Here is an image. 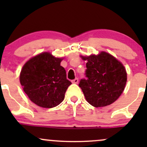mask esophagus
I'll return each mask as SVG.
<instances>
[{"mask_svg":"<svg viewBox=\"0 0 147 147\" xmlns=\"http://www.w3.org/2000/svg\"><path fill=\"white\" fill-rule=\"evenodd\" d=\"M78 82H79L78 78H75V79H73V80L72 81V84H77L78 83Z\"/></svg>","mask_w":147,"mask_h":147,"instance_id":"obj_1","label":"esophagus"}]
</instances>
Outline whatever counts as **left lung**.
I'll use <instances>...</instances> for the list:
<instances>
[{
	"instance_id": "obj_1",
	"label": "left lung",
	"mask_w": 147,
	"mask_h": 147,
	"mask_svg": "<svg viewBox=\"0 0 147 147\" xmlns=\"http://www.w3.org/2000/svg\"><path fill=\"white\" fill-rule=\"evenodd\" d=\"M86 63L87 79L79 86L86 100L94 107H104L115 102L122 95L127 81V73L122 62L108 52L80 55Z\"/></svg>"
}]
</instances>
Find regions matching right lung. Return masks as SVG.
<instances>
[{
  "label": "right lung",
  "mask_w": 147,
  "mask_h": 147,
  "mask_svg": "<svg viewBox=\"0 0 147 147\" xmlns=\"http://www.w3.org/2000/svg\"><path fill=\"white\" fill-rule=\"evenodd\" d=\"M64 58L55 57L49 52L32 57L23 65L19 80L28 98L37 106L51 109L63 102L72 83L61 65Z\"/></svg>",
  "instance_id": "right-lung-1"
}]
</instances>
